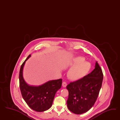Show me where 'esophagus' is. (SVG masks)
Listing matches in <instances>:
<instances>
[{"mask_svg": "<svg viewBox=\"0 0 120 120\" xmlns=\"http://www.w3.org/2000/svg\"><path fill=\"white\" fill-rule=\"evenodd\" d=\"M62 85L63 87H65L67 86V83L65 82H63Z\"/></svg>", "mask_w": 120, "mask_h": 120, "instance_id": "34e87169", "label": "esophagus"}]
</instances>
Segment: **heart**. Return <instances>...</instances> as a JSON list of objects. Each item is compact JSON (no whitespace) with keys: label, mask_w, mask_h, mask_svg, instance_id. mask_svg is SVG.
<instances>
[{"label":"heart","mask_w":120,"mask_h":120,"mask_svg":"<svg viewBox=\"0 0 120 120\" xmlns=\"http://www.w3.org/2000/svg\"><path fill=\"white\" fill-rule=\"evenodd\" d=\"M72 67L67 73V76L69 80L74 81L81 80L87 75L91 69L89 62L85 61L81 57H76L70 64Z\"/></svg>","instance_id":"heart-1"}]
</instances>
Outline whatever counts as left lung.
I'll return each instance as SVG.
<instances>
[{
	"label": "left lung",
	"instance_id": "obj_1",
	"mask_svg": "<svg viewBox=\"0 0 120 120\" xmlns=\"http://www.w3.org/2000/svg\"><path fill=\"white\" fill-rule=\"evenodd\" d=\"M103 78L102 69L95 62L94 70L81 80L71 82L66 88L69 91L67 107L76 114L87 112L94 105L102 87Z\"/></svg>",
	"mask_w": 120,
	"mask_h": 120
}]
</instances>
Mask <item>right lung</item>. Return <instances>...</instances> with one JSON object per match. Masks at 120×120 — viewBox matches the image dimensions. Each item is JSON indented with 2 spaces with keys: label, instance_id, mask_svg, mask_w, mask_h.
<instances>
[{
  "label": "right lung",
  "instance_id": "right-lung-1",
  "mask_svg": "<svg viewBox=\"0 0 120 120\" xmlns=\"http://www.w3.org/2000/svg\"><path fill=\"white\" fill-rule=\"evenodd\" d=\"M31 56L29 55L21 66L19 78L20 90L30 108L37 112H44L51 107L55 94L62 86V80H50L37 86L27 84L23 78V70L26 61Z\"/></svg>",
  "mask_w": 120,
  "mask_h": 120
}]
</instances>
